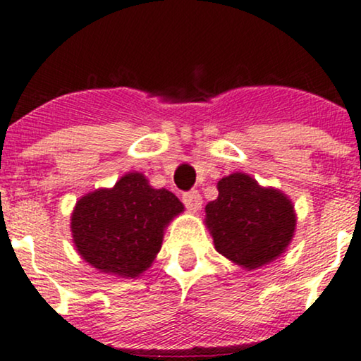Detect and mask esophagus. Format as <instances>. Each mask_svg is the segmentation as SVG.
I'll return each mask as SVG.
<instances>
[{
    "mask_svg": "<svg viewBox=\"0 0 361 361\" xmlns=\"http://www.w3.org/2000/svg\"><path fill=\"white\" fill-rule=\"evenodd\" d=\"M182 202L185 204L187 209L190 210H199L200 205H202V197H200V194L197 190H190V192H184V195H182Z\"/></svg>",
    "mask_w": 361,
    "mask_h": 361,
    "instance_id": "esophagus-1",
    "label": "esophagus"
}]
</instances>
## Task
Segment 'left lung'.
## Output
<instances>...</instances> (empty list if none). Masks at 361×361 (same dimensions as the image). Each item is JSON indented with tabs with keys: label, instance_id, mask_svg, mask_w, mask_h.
I'll use <instances>...</instances> for the list:
<instances>
[{
	"label": "left lung",
	"instance_id": "obj_1",
	"mask_svg": "<svg viewBox=\"0 0 361 361\" xmlns=\"http://www.w3.org/2000/svg\"><path fill=\"white\" fill-rule=\"evenodd\" d=\"M219 197L205 205V227L215 250L245 270L260 269L287 250L295 235L292 200L275 187H262L245 172L217 182Z\"/></svg>",
	"mask_w": 361,
	"mask_h": 361
}]
</instances>
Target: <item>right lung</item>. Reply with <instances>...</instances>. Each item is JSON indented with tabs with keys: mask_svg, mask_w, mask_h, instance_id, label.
<instances>
[{
	"mask_svg": "<svg viewBox=\"0 0 361 361\" xmlns=\"http://www.w3.org/2000/svg\"><path fill=\"white\" fill-rule=\"evenodd\" d=\"M184 205L167 189H154L142 172H128L111 189L82 195L71 214L78 254L102 274L135 279L152 265L164 231Z\"/></svg>",
	"mask_w": 361,
	"mask_h": 361,
	"instance_id": "right-lung-1",
	"label": "right lung"
}]
</instances>
